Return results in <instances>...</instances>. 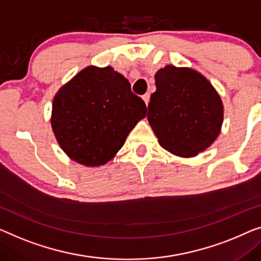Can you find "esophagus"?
I'll list each match as a JSON object with an SVG mask.
<instances>
[{
	"label": "esophagus",
	"mask_w": 261,
	"mask_h": 261,
	"mask_svg": "<svg viewBox=\"0 0 261 261\" xmlns=\"http://www.w3.org/2000/svg\"><path fill=\"white\" fill-rule=\"evenodd\" d=\"M143 100L145 102V104L147 106L150 102V93H145V95H143Z\"/></svg>",
	"instance_id": "esophagus-1"
}]
</instances>
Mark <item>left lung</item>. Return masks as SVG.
<instances>
[{
	"mask_svg": "<svg viewBox=\"0 0 261 261\" xmlns=\"http://www.w3.org/2000/svg\"><path fill=\"white\" fill-rule=\"evenodd\" d=\"M147 120L162 147L194 157L220 134L224 107L212 84L191 68L166 65L154 75Z\"/></svg>",
	"mask_w": 261,
	"mask_h": 261,
	"instance_id": "8db88e82",
	"label": "left lung"
}]
</instances>
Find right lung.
I'll list each match as a JSON object with an SVG mask.
<instances>
[{
	"label": "right lung",
	"instance_id": "obj_1",
	"mask_svg": "<svg viewBox=\"0 0 261 261\" xmlns=\"http://www.w3.org/2000/svg\"><path fill=\"white\" fill-rule=\"evenodd\" d=\"M146 116V106L125 77L111 67H87L54 97L51 127L61 149L85 166L116 155Z\"/></svg>",
	"mask_w": 261,
	"mask_h": 261
}]
</instances>
